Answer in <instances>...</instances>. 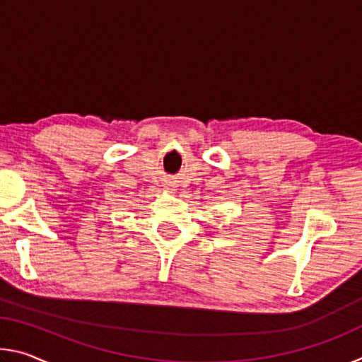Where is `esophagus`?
<instances>
[{"instance_id": "1", "label": "esophagus", "mask_w": 362, "mask_h": 362, "mask_svg": "<svg viewBox=\"0 0 362 362\" xmlns=\"http://www.w3.org/2000/svg\"><path fill=\"white\" fill-rule=\"evenodd\" d=\"M164 189H166V192H169V193H175L177 185H174L173 182H166V183H164Z\"/></svg>"}]
</instances>
